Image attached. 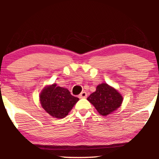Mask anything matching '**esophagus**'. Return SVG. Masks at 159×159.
<instances>
[{"label":"esophagus","mask_w":159,"mask_h":159,"mask_svg":"<svg viewBox=\"0 0 159 159\" xmlns=\"http://www.w3.org/2000/svg\"><path fill=\"white\" fill-rule=\"evenodd\" d=\"M87 93L84 91V92H81V94H79L78 97H79V98H87Z\"/></svg>","instance_id":"esophagus-1"}]
</instances>
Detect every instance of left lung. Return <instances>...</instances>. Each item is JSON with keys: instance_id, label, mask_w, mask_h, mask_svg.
<instances>
[{"instance_id": "obj_1", "label": "left lung", "mask_w": 159, "mask_h": 159, "mask_svg": "<svg viewBox=\"0 0 159 159\" xmlns=\"http://www.w3.org/2000/svg\"><path fill=\"white\" fill-rule=\"evenodd\" d=\"M87 100L102 116H107L121 105L123 97L114 88L107 84H101L91 93Z\"/></svg>"}]
</instances>
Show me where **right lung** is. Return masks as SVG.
<instances>
[{
	"label": "right lung",
	"mask_w": 159,
	"mask_h": 159,
	"mask_svg": "<svg viewBox=\"0 0 159 159\" xmlns=\"http://www.w3.org/2000/svg\"><path fill=\"white\" fill-rule=\"evenodd\" d=\"M42 107L54 118H63L78 101L79 98L71 95L66 88L53 84L43 89L40 94Z\"/></svg>",
	"instance_id": "right-lung-1"
}]
</instances>
